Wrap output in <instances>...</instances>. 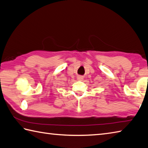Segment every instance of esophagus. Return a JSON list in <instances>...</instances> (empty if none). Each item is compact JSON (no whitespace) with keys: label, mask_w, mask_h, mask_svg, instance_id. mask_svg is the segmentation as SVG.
<instances>
[{"label":"esophagus","mask_w":148,"mask_h":148,"mask_svg":"<svg viewBox=\"0 0 148 148\" xmlns=\"http://www.w3.org/2000/svg\"><path fill=\"white\" fill-rule=\"evenodd\" d=\"M77 79H78V80H82V79H83V77H82V76H78Z\"/></svg>","instance_id":"obj_1"}]
</instances>
